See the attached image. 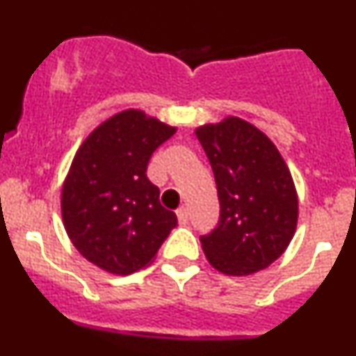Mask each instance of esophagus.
I'll return each mask as SVG.
<instances>
[{
    "mask_svg": "<svg viewBox=\"0 0 356 356\" xmlns=\"http://www.w3.org/2000/svg\"><path fill=\"white\" fill-rule=\"evenodd\" d=\"M177 220L179 224H188L189 220V210L186 207H181L177 210Z\"/></svg>",
    "mask_w": 356,
    "mask_h": 356,
    "instance_id": "esophagus-1",
    "label": "esophagus"
}]
</instances>
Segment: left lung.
Here are the masks:
<instances>
[{"label": "left lung", "instance_id": "obj_1", "mask_svg": "<svg viewBox=\"0 0 356 356\" xmlns=\"http://www.w3.org/2000/svg\"><path fill=\"white\" fill-rule=\"evenodd\" d=\"M215 175L220 218L201 236L207 260L225 275L264 270L289 246L298 224L293 177L274 143L239 117L196 127Z\"/></svg>", "mask_w": 356, "mask_h": 356}]
</instances>
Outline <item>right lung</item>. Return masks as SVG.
Listing matches in <instances>:
<instances>
[{
	"mask_svg": "<svg viewBox=\"0 0 356 356\" xmlns=\"http://www.w3.org/2000/svg\"><path fill=\"white\" fill-rule=\"evenodd\" d=\"M177 127L129 108L84 139L62 186V218L72 245L102 270L129 275L155 260L177 225L146 177L153 152Z\"/></svg>",
	"mask_w": 356,
	"mask_h": 356,
	"instance_id": "1",
	"label": "right lung"
}]
</instances>
